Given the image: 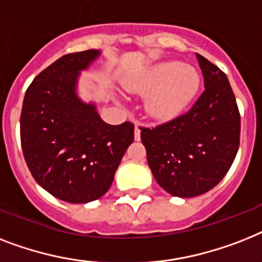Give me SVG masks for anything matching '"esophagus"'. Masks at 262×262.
I'll return each instance as SVG.
<instances>
[{"label": "esophagus", "mask_w": 262, "mask_h": 262, "mask_svg": "<svg viewBox=\"0 0 262 262\" xmlns=\"http://www.w3.org/2000/svg\"><path fill=\"white\" fill-rule=\"evenodd\" d=\"M140 132H141L140 130V126H138L137 122H135V138L137 140V141L140 140V138H141V136H140Z\"/></svg>", "instance_id": "obj_1"}]
</instances>
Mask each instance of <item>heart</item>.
<instances>
[{
    "instance_id": "obj_1",
    "label": "heart",
    "mask_w": 262,
    "mask_h": 262,
    "mask_svg": "<svg viewBox=\"0 0 262 262\" xmlns=\"http://www.w3.org/2000/svg\"><path fill=\"white\" fill-rule=\"evenodd\" d=\"M201 76L193 67L180 61H163L150 67L127 90L146 95L145 109L153 118L168 120L186 107L199 89Z\"/></svg>"
}]
</instances>
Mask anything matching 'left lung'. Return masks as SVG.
Instances as JSON below:
<instances>
[{"instance_id":"1","label":"left lung","mask_w":262,"mask_h":262,"mask_svg":"<svg viewBox=\"0 0 262 262\" xmlns=\"http://www.w3.org/2000/svg\"><path fill=\"white\" fill-rule=\"evenodd\" d=\"M205 91L188 112L153 127H140L159 186L179 198L207 192L225 178L239 146L241 117L226 74L196 54Z\"/></svg>"}]
</instances>
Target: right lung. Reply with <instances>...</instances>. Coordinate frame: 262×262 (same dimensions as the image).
Masks as SVG:
<instances>
[{"label":"right lung","instance_id":"right-lung-1","mask_svg":"<svg viewBox=\"0 0 262 262\" xmlns=\"http://www.w3.org/2000/svg\"><path fill=\"white\" fill-rule=\"evenodd\" d=\"M89 50L69 54L42 70L25 93L21 146L32 176L46 191L69 203L97 201L112 186L135 125H109L94 103L76 95L79 71L99 56Z\"/></svg>","mask_w":262,"mask_h":262}]
</instances>
